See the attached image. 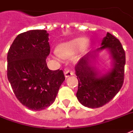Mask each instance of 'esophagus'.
Segmentation results:
<instances>
[{
  "mask_svg": "<svg viewBox=\"0 0 133 133\" xmlns=\"http://www.w3.org/2000/svg\"><path fill=\"white\" fill-rule=\"evenodd\" d=\"M65 77H69L72 76V75H74V72L72 70H65L64 72Z\"/></svg>",
  "mask_w": 133,
  "mask_h": 133,
  "instance_id": "34e87169",
  "label": "esophagus"
}]
</instances>
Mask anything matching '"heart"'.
I'll return each mask as SVG.
<instances>
[{"mask_svg": "<svg viewBox=\"0 0 133 133\" xmlns=\"http://www.w3.org/2000/svg\"><path fill=\"white\" fill-rule=\"evenodd\" d=\"M88 45V41L85 37L73 38L61 44L58 47V52H55V55L58 59L61 58V56L63 58H69L78 52H79V55H81L87 50Z\"/></svg>", "mask_w": 133, "mask_h": 133, "instance_id": "obj_1", "label": "heart"}]
</instances>
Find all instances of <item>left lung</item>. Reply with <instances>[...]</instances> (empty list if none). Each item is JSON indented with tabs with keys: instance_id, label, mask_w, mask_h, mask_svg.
I'll return each instance as SVG.
<instances>
[{
	"instance_id": "8db88e82",
	"label": "left lung",
	"mask_w": 133,
	"mask_h": 133,
	"mask_svg": "<svg viewBox=\"0 0 133 133\" xmlns=\"http://www.w3.org/2000/svg\"><path fill=\"white\" fill-rule=\"evenodd\" d=\"M106 49L111 55L113 68L101 75L93 63L97 52ZM126 54L117 38L107 32L100 48L88 52L79 61L75 66L79 81L77 97L85 107L99 108L108 103L120 90L124 80Z\"/></svg>"
}]
</instances>
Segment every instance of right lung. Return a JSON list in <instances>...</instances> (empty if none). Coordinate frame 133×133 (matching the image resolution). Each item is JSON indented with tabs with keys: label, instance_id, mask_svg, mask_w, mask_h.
Wrapping results in <instances>:
<instances>
[{
	"label": "right lung",
	"instance_id": "right-lung-1",
	"mask_svg": "<svg viewBox=\"0 0 133 133\" xmlns=\"http://www.w3.org/2000/svg\"><path fill=\"white\" fill-rule=\"evenodd\" d=\"M48 36L46 30L21 33L7 53V79L14 93L23 105L36 111L52 104L65 80L63 70L48 68Z\"/></svg>",
	"mask_w": 133,
	"mask_h": 133
}]
</instances>
